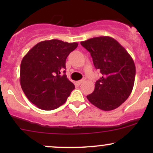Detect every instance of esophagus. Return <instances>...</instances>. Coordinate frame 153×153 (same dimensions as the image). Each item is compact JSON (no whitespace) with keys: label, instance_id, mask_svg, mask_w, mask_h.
<instances>
[{"label":"esophagus","instance_id":"1","mask_svg":"<svg viewBox=\"0 0 153 153\" xmlns=\"http://www.w3.org/2000/svg\"><path fill=\"white\" fill-rule=\"evenodd\" d=\"M85 78H83V79H82V80H78V81L77 82V83H78V85H80V84H82V82H85Z\"/></svg>","mask_w":153,"mask_h":153}]
</instances>
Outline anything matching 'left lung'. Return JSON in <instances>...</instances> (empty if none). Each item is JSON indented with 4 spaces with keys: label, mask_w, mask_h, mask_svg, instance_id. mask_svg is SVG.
<instances>
[{
    "label": "left lung",
    "mask_w": 153,
    "mask_h": 153,
    "mask_svg": "<svg viewBox=\"0 0 153 153\" xmlns=\"http://www.w3.org/2000/svg\"><path fill=\"white\" fill-rule=\"evenodd\" d=\"M91 53L95 68L101 77L87 96L90 102L103 111L118 108L128 99L134 83V62L127 51L114 39L99 36L81 42Z\"/></svg>",
    "instance_id": "left-lung-1"
}]
</instances>
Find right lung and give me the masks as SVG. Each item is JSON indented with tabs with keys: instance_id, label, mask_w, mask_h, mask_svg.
<instances>
[{
	"instance_id": "right-lung-1",
	"label": "right lung",
	"mask_w": 153,
	"mask_h": 153,
	"mask_svg": "<svg viewBox=\"0 0 153 153\" xmlns=\"http://www.w3.org/2000/svg\"><path fill=\"white\" fill-rule=\"evenodd\" d=\"M78 44L58 39L42 41L28 52L21 62L20 83L26 96L42 110L57 108L75 88L65 74L68 56Z\"/></svg>"
}]
</instances>
